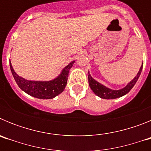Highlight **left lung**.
<instances>
[{
    "mask_svg": "<svg viewBox=\"0 0 151 151\" xmlns=\"http://www.w3.org/2000/svg\"><path fill=\"white\" fill-rule=\"evenodd\" d=\"M142 69H143V63L141 64L139 71L137 73L136 76L132 81H130L127 85H125V87L121 89H118V90H113V89L106 87L105 85L100 83L99 82L96 81L94 78H92V76L88 72V78L89 86H90L91 89L93 91V92L96 95L98 96L101 98H103V99L109 100L119 98V97H121L122 96L125 95L126 94H128L131 91V89L134 87V85H135L138 78H139L140 75H141Z\"/></svg>",
    "mask_w": 151,
    "mask_h": 151,
    "instance_id": "left-lung-1",
    "label": "left lung"
}]
</instances>
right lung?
<instances>
[{"label":"right lung","mask_w":151,"mask_h":151,"mask_svg":"<svg viewBox=\"0 0 151 151\" xmlns=\"http://www.w3.org/2000/svg\"><path fill=\"white\" fill-rule=\"evenodd\" d=\"M76 60L71 61L66 66L58 76L50 81L27 80L18 76L14 71L10 61V70L18 86L22 91L32 97L38 99H53L64 91L67 84L69 69L73 67Z\"/></svg>","instance_id":"obj_1"}]
</instances>
